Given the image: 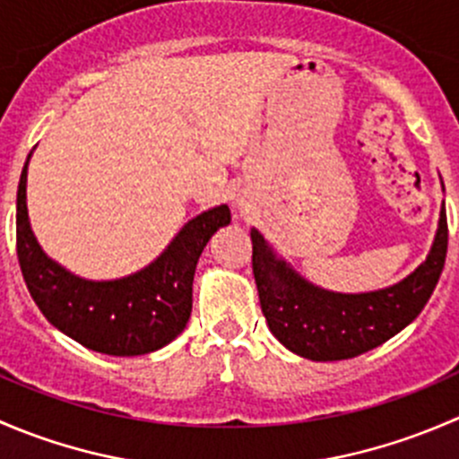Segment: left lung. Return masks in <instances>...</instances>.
<instances>
[{
    "label": "left lung",
    "instance_id": "left-lung-1",
    "mask_svg": "<svg viewBox=\"0 0 459 459\" xmlns=\"http://www.w3.org/2000/svg\"><path fill=\"white\" fill-rule=\"evenodd\" d=\"M251 242L259 304L273 335L295 355L335 362L384 344L422 313L446 259V211H439L427 259L397 284L368 293L319 289L277 257L257 229H251Z\"/></svg>",
    "mask_w": 459,
    "mask_h": 459
}]
</instances>
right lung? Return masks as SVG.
<instances>
[{
  "instance_id": "add662e5",
  "label": "right lung",
  "mask_w": 459,
  "mask_h": 459,
  "mask_svg": "<svg viewBox=\"0 0 459 459\" xmlns=\"http://www.w3.org/2000/svg\"><path fill=\"white\" fill-rule=\"evenodd\" d=\"M26 157L17 188V257L30 298L44 317L97 353L133 358L170 344L186 328L193 275L208 239L230 224L226 204L193 217L142 271L119 280H84L50 259L30 229Z\"/></svg>"
}]
</instances>
